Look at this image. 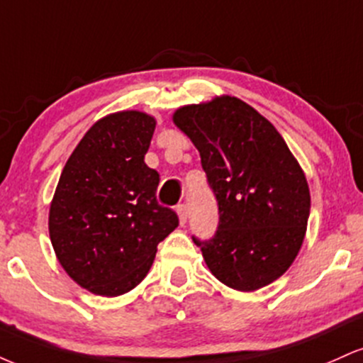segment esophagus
Returning <instances> with one entry per match:
<instances>
[{
	"mask_svg": "<svg viewBox=\"0 0 363 363\" xmlns=\"http://www.w3.org/2000/svg\"><path fill=\"white\" fill-rule=\"evenodd\" d=\"M176 211L179 215V222H181V225H184L187 222V215H189V210H187V206L186 205H177Z\"/></svg>",
	"mask_w": 363,
	"mask_h": 363,
	"instance_id": "esophagus-1",
	"label": "esophagus"
}]
</instances>
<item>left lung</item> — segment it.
Returning <instances> with one entry per match:
<instances>
[{
  "mask_svg": "<svg viewBox=\"0 0 363 363\" xmlns=\"http://www.w3.org/2000/svg\"><path fill=\"white\" fill-rule=\"evenodd\" d=\"M172 119L198 148L218 203L215 235L193 237L206 266L234 290L269 285L306 237L311 194L301 165L277 128L237 97L184 106Z\"/></svg>",
  "mask_w": 363,
  "mask_h": 363,
  "instance_id": "left-lung-1",
  "label": "left lung"
}]
</instances>
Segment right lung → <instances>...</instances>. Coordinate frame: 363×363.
<instances>
[{"mask_svg": "<svg viewBox=\"0 0 363 363\" xmlns=\"http://www.w3.org/2000/svg\"><path fill=\"white\" fill-rule=\"evenodd\" d=\"M155 119L123 111L99 119L62 169L49 210L57 261L78 285L118 297L147 277L158 242L179 225L158 205L160 176L145 164Z\"/></svg>", "mask_w": 363, "mask_h": 363, "instance_id": "add662e5", "label": "right lung"}]
</instances>
